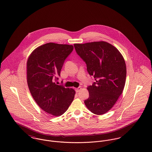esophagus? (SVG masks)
<instances>
[{"label": "esophagus", "mask_w": 152, "mask_h": 152, "mask_svg": "<svg viewBox=\"0 0 152 152\" xmlns=\"http://www.w3.org/2000/svg\"><path fill=\"white\" fill-rule=\"evenodd\" d=\"M81 89H82V87H78V88H75V91H76V93H77V92H79Z\"/></svg>", "instance_id": "obj_1"}]
</instances>
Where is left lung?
<instances>
[{"label": "left lung", "instance_id": "obj_1", "mask_svg": "<svg viewBox=\"0 0 152 152\" xmlns=\"http://www.w3.org/2000/svg\"><path fill=\"white\" fill-rule=\"evenodd\" d=\"M77 53L87 65V70L96 82L87 87V108L96 115L107 113L114 105L125 84L126 67L118 49L105 41L75 44Z\"/></svg>", "mask_w": 152, "mask_h": 152}]
</instances>
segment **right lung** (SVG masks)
I'll list each match as a JSON object with an SVG mask.
<instances>
[{"label": "right lung", "instance_id": "right-lung-1", "mask_svg": "<svg viewBox=\"0 0 152 152\" xmlns=\"http://www.w3.org/2000/svg\"><path fill=\"white\" fill-rule=\"evenodd\" d=\"M73 46L49 42L33 51L27 62V84L35 101L51 115L64 114L75 95L74 89L54 82Z\"/></svg>", "mask_w": 152, "mask_h": 152}]
</instances>
